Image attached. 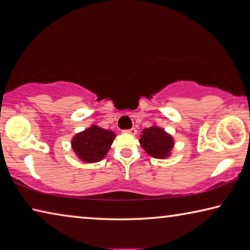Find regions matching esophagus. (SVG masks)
<instances>
[{
    "mask_svg": "<svg viewBox=\"0 0 250 250\" xmlns=\"http://www.w3.org/2000/svg\"><path fill=\"white\" fill-rule=\"evenodd\" d=\"M125 132L134 135L135 133H137V129H135V128H131V129H129V130H125Z\"/></svg>",
    "mask_w": 250,
    "mask_h": 250,
    "instance_id": "34e87169",
    "label": "esophagus"
}]
</instances>
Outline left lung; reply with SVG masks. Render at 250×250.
I'll return each mask as SVG.
<instances>
[{"label":"left lung","mask_w":250,"mask_h":250,"mask_svg":"<svg viewBox=\"0 0 250 250\" xmlns=\"http://www.w3.org/2000/svg\"><path fill=\"white\" fill-rule=\"evenodd\" d=\"M140 145L149 155L155 159H166L171 154L174 140L162 128L152 125L142 131Z\"/></svg>","instance_id":"left-lung-1"}]
</instances>
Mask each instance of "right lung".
<instances>
[{
  "instance_id": "right-lung-1",
  "label": "right lung",
  "mask_w": 250,
  "mask_h": 250,
  "mask_svg": "<svg viewBox=\"0 0 250 250\" xmlns=\"http://www.w3.org/2000/svg\"><path fill=\"white\" fill-rule=\"evenodd\" d=\"M116 133L110 130L91 125L75 135L71 147L78 158L86 163H96L107 155Z\"/></svg>"
}]
</instances>
